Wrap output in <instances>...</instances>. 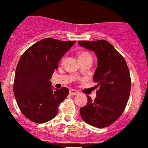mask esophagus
Wrapping results in <instances>:
<instances>
[{"mask_svg": "<svg viewBox=\"0 0 148 148\" xmlns=\"http://www.w3.org/2000/svg\"><path fill=\"white\" fill-rule=\"evenodd\" d=\"M70 94L77 95V94H78V92H77V90H74V89H71V90H70Z\"/></svg>", "mask_w": 148, "mask_h": 148, "instance_id": "1", "label": "esophagus"}]
</instances>
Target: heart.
I'll return each instance as SVG.
<instances>
[{
  "label": "heart",
  "mask_w": 148,
  "mask_h": 148,
  "mask_svg": "<svg viewBox=\"0 0 148 148\" xmlns=\"http://www.w3.org/2000/svg\"><path fill=\"white\" fill-rule=\"evenodd\" d=\"M85 56H90V55L88 53H86V52H82V53L80 54V56H79V58H81V57H85Z\"/></svg>",
  "instance_id": "b5f03b06"
}]
</instances>
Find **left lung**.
I'll return each mask as SVG.
<instances>
[{"label": "left lung", "mask_w": 148, "mask_h": 148, "mask_svg": "<svg viewBox=\"0 0 148 148\" xmlns=\"http://www.w3.org/2000/svg\"><path fill=\"white\" fill-rule=\"evenodd\" d=\"M80 46L93 51L98 66L93 75L96 98L87 96L80 109L81 118L90 125L103 128L116 122L127 106L131 90L130 71L124 57L107 41H79Z\"/></svg>", "instance_id": "1"}]
</instances>
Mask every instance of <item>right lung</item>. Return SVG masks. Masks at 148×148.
<instances>
[{
    "instance_id": "add662e5",
    "label": "right lung",
    "mask_w": 148,
    "mask_h": 148,
    "mask_svg": "<svg viewBox=\"0 0 148 148\" xmlns=\"http://www.w3.org/2000/svg\"><path fill=\"white\" fill-rule=\"evenodd\" d=\"M75 42L45 38L21 55L16 69L14 93L20 110L29 120L42 124L52 119L69 94L66 87L52 90L49 79L60 60Z\"/></svg>"
}]
</instances>
